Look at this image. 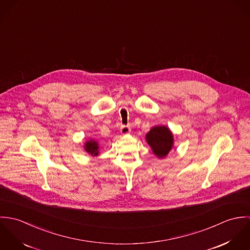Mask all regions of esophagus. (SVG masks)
Segmentation results:
<instances>
[{"label": "esophagus", "instance_id": "1", "mask_svg": "<svg viewBox=\"0 0 250 250\" xmlns=\"http://www.w3.org/2000/svg\"><path fill=\"white\" fill-rule=\"evenodd\" d=\"M120 132H121L122 135H127L131 132V129H130L129 126H122L121 129H120Z\"/></svg>", "mask_w": 250, "mask_h": 250}]
</instances>
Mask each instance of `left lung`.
Masks as SVG:
<instances>
[{"label":"left lung","instance_id":"1","mask_svg":"<svg viewBox=\"0 0 250 250\" xmlns=\"http://www.w3.org/2000/svg\"><path fill=\"white\" fill-rule=\"evenodd\" d=\"M146 143L152 149L153 154L159 158H166L173 148V134L167 126L157 125L150 129L145 136Z\"/></svg>","mask_w":250,"mask_h":250}]
</instances>
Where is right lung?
<instances>
[{"mask_svg": "<svg viewBox=\"0 0 250 250\" xmlns=\"http://www.w3.org/2000/svg\"><path fill=\"white\" fill-rule=\"evenodd\" d=\"M83 149L86 153H88L89 155H91L92 157H97L100 154V146L98 142H96L93 139H89L87 140L84 145H83Z\"/></svg>", "mask_w": 250, "mask_h": 250, "instance_id": "right-lung-1", "label": "right lung"}]
</instances>
